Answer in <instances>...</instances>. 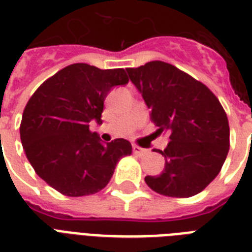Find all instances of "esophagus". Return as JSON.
<instances>
[{
	"instance_id": "esophagus-1",
	"label": "esophagus",
	"mask_w": 252,
	"mask_h": 252,
	"mask_svg": "<svg viewBox=\"0 0 252 252\" xmlns=\"http://www.w3.org/2000/svg\"><path fill=\"white\" fill-rule=\"evenodd\" d=\"M132 151H134V154L139 155V156H143V155L148 154V150L142 148V147H139V146H132Z\"/></svg>"
}]
</instances>
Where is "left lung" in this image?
Here are the masks:
<instances>
[{"instance_id": "1", "label": "left lung", "mask_w": 252, "mask_h": 252, "mask_svg": "<svg viewBox=\"0 0 252 252\" xmlns=\"http://www.w3.org/2000/svg\"><path fill=\"white\" fill-rule=\"evenodd\" d=\"M142 94L158 126L168 132L165 168L158 176H147L154 191L172 198L199 194L220 173L229 152V122L219 98L208 87L176 66L151 61L126 69Z\"/></svg>"}]
</instances>
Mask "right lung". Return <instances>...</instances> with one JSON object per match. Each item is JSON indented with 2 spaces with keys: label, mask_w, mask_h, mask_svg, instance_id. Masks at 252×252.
Segmentation results:
<instances>
[{
  "label": "right lung",
  "mask_w": 252,
  "mask_h": 252,
  "mask_svg": "<svg viewBox=\"0 0 252 252\" xmlns=\"http://www.w3.org/2000/svg\"><path fill=\"white\" fill-rule=\"evenodd\" d=\"M127 83L124 69L74 63L36 90L22 116L21 140L41 180L67 196L94 194L109 183L131 144L122 138L102 143L90 124H102L106 94Z\"/></svg>",
  "instance_id": "right-lung-1"
}]
</instances>
